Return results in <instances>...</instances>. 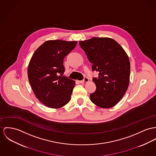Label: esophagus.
<instances>
[{"instance_id":"1","label":"esophagus","mask_w":156,"mask_h":156,"mask_svg":"<svg viewBox=\"0 0 156 156\" xmlns=\"http://www.w3.org/2000/svg\"><path fill=\"white\" fill-rule=\"evenodd\" d=\"M89 81V79L87 78V77H85L83 80H81V81H80V83H87Z\"/></svg>"}]
</instances>
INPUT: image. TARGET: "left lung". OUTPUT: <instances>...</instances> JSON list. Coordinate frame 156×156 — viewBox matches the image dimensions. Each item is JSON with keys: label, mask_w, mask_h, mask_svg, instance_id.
Segmentation results:
<instances>
[{"label": "left lung", "mask_w": 156, "mask_h": 156, "mask_svg": "<svg viewBox=\"0 0 156 156\" xmlns=\"http://www.w3.org/2000/svg\"><path fill=\"white\" fill-rule=\"evenodd\" d=\"M80 46L93 63L92 70L99 72L93 81L96 85L91 101L101 108L115 106L125 95L129 83L130 62L115 40L108 37H93L80 41Z\"/></svg>", "instance_id": "obj_1"}]
</instances>
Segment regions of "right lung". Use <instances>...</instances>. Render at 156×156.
I'll use <instances>...</instances> for the list:
<instances>
[{
    "instance_id": "obj_1",
    "label": "right lung",
    "mask_w": 156,
    "mask_h": 156,
    "mask_svg": "<svg viewBox=\"0 0 156 156\" xmlns=\"http://www.w3.org/2000/svg\"><path fill=\"white\" fill-rule=\"evenodd\" d=\"M77 41L60 40L45 41L33 54L28 77L38 100L48 108H60L71 100L75 81L63 76V59Z\"/></svg>"
}]
</instances>
